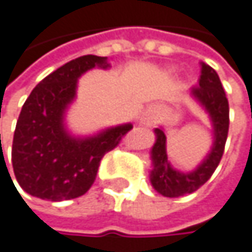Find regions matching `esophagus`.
<instances>
[{
  "label": "esophagus",
  "instance_id": "obj_1",
  "mask_svg": "<svg viewBox=\"0 0 252 252\" xmlns=\"http://www.w3.org/2000/svg\"><path fill=\"white\" fill-rule=\"evenodd\" d=\"M158 115H159V107L158 106H151L148 110H146V118H145V122L148 125L154 124L158 121Z\"/></svg>",
  "mask_w": 252,
  "mask_h": 252
}]
</instances>
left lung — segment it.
<instances>
[{
    "instance_id": "left-lung-1",
    "label": "left lung",
    "mask_w": 252,
    "mask_h": 252,
    "mask_svg": "<svg viewBox=\"0 0 252 252\" xmlns=\"http://www.w3.org/2000/svg\"><path fill=\"white\" fill-rule=\"evenodd\" d=\"M199 85L192 87V95L210 113L214 127V146L205 161L192 173H180L171 168L167 149L165 134L161 128L155 130L157 143L152 148L154 170L151 171V182L157 192L167 198H179L193 193L205 185L216 168L219 167L224 154V145L229 133V101L217 72L207 63L201 62Z\"/></svg>"
}]
</instances>
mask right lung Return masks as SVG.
I'll list each match as a JSON object with an SVG mask.
<instances>
[{
	"mask_svg": "<svg viewBox=\"0 0 252 252\" xmlns=\"http://www.w3.org/2000/svg\"><path fill=\"white\" fill-rule=\"evenodd\" d=\"M94 66L109 64L106 57L93 54L67 62L45 76L22 107L11 162L17 183L32 196L59 202L87 193L104 154L115 149L133 128L131 124H125L88 139H75L66 133L64 109L75 97L78 78Z\"/></svg>",
	"mask_w": 252,
	"mask_h": 252,
	"instance_id": "right-lung-1",
	"label": "right lung"
}]
</instances>
